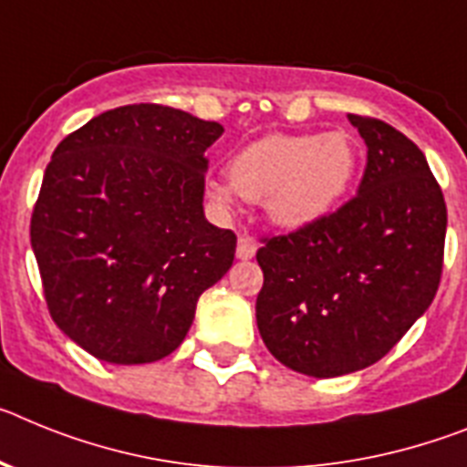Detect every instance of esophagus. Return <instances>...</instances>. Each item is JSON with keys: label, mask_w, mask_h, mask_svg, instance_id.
Wrapping results in <instances>:
<instances>
[{"label": "esophagus", "mask_w": 467, "mask_h": 467, "mask_svg": "<svg viewBox=\"0 0 467 467\" xmlns=\"http://www.w3.org/2000/svg\"><path fill=\"white\" fill-rule=\"evenodd\" d=\"M256 249H258V244L249 237V234H239V239H237V258H239V261H249V258L256 256Z\"/></svg>", "instance_id": "1"}]
</instances>
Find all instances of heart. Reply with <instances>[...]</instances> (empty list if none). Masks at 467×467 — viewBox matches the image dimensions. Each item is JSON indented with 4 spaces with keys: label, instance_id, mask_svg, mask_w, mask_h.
I'll list each match as a JSON object with an SVG mask.
<instances>
[{
    "label": "heart",
    "instance_id": "obj_1",
    "mask_svg": "<svg viewBox=\"0 0 467 467\" xmlns=\"http://www.w3.org/2000/svg\"><path fill=\"white\" fill-rule=\"evenodd\" d=\"M355 171L357 150L343 131L267 133L230 160V183L209 181L206 192L221 206L233 204L237 192L265 204L270 221L282 228L306 230L329 216Z\"/></svg>",
    "mask_w": 467,
    "mask_h": 467
}]
</instances>
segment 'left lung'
Here are the masks:
<instances>
[{
  "label": "left lung",
  "instance_id": "1",
  "mask_svg": "<svg viewBox=\"0 0 467 467\" xmlns=\"http://www.w3.org/2000/svg\"><path fill=\"white\" fill-rule=\"evenodd\" d=\"M367 143L352 200L306 230L263 237L256 322L284 367L334 379L385 357L430 307L444 263L447 204L419 145L348 115Z\"/></svg>",
  "mask_w": 467,
  "mask_h": 467
}]
</instances>
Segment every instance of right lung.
Returning <instances> with one entry per match:
<instances>
[{"instance_id":"add662e5","label":"right lung","mask_w":467,"mask_h":467,"mask_svg":"<svg viewBox=\"0 0 467 467\" xmlns=\"http://www.w3.org/2000/svg\"><path fill=\"white\" fill-rule=\"evenodd\" d=\"M223 127L121 105L65 136L44 171L30 242L51 319L88 355L148 364L188 334L237 237L204 218L206 148Z\"/></svg>"}]
</instances>
